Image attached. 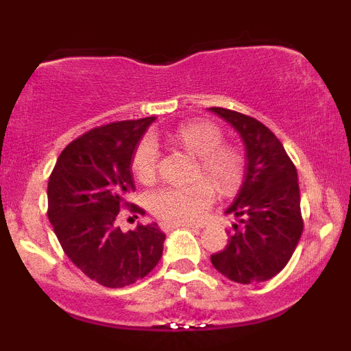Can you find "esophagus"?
<instances>
[{
    "label": "esophagus",
    "mask_w": 351,
    "mask_h": 351,
    "mask_svg": "<svg viewBox=\"0 0 351 351\" xmlns=\"http://www.w3.org/2000/svg\"><path fill=\"white\" fill-rule=\"evenodd\" d=\"M160 228H162V231H165V232H170V231H175V229H178V228H184V224L160 223ZM188 228H191V226H188Z\"/></svg>",
    "instance_id": "obj_1"
}]
</instances>
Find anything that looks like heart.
Segmentation results:
<instances>
[{"instance_id":"1","label":"heart","mask_w":351,"mask_h":351,"mask_svg":"<svg viewBox=\"0 0 351 351\" xmlns=\"http://www.w3.org/2000/svg\"><path fill=\"white\" fill-rule=\"evenodd\" d=\"M170 140L198 158L199 175H204L223 193L236 191L243 181L244 163L234 148L223 145L221 128L208 120L181 123L170 134ZM158 165V145L147 135L136 143L132 153L130 168L140 183H152ZM216 199V191L209 181H196L188 186H165L148 198L152 213L167 223L196 224L206 216Z\"/></svg>"}]
</instances>
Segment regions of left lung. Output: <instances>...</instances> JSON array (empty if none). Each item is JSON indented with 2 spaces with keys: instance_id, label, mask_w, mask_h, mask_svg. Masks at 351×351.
I'll return each instance as SVG.
<instances>
[{
  "instance_id": "1",
  "label": "left lung",
  "mask_w": 351,
  "mask_h": 351,
  "mask_svg": "<svg viewBox=\"0 0 351 351\" xmlns=\"http://www.w3.org/2000/svg\"><path fill=\"white\" fill-rule=\"evenodd\" d=\"M209 112L234 128L245 150L244 181L224 211L243 229L228 232L226 247L213 254L211 263L237 284L269 280L291 261L304 229L297 170L284 145L259 120L221 107Z\"/></svg>"
}]
</instances>
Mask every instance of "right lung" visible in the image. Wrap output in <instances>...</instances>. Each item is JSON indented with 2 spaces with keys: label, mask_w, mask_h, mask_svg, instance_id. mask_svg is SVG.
Returning <instances> with one entry per match:
<instances>
[{
  "label": "right lung",
  "mask_w": 351,
  "mask_h": 351,
  "mask_svg": "<svg viewBox=\"0 0 351 351\" xmlns=\"http://www.w3.org/2000/svg\"><path fill=\"white\" fill-rule=\"evenodd\" d=\"M152 122L155 117L125 120L79 136L60 153L47 183V216L64 252L104 287L134 284L162 259L167 236L158 224L123 232L115 223L135 191L132 153Z\"/></svg>",
  "instance_id": "obj_1"
}]
</instances>
